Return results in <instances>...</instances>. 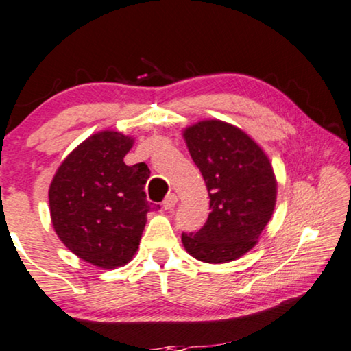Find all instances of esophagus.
I'll return each instance as SVG.
<instances>
[{
    "mask_svg": "<svg viewBox=\"0 0 351 351\" xmlns=\"http://www.w3.org/2000/svg\"><path fill=\"white\" fill-rule=\"evenodd\" d=\"M178 204V197L176 194H169L164 199V202H162V206H164L165 210H173L175 206Z\"/></svg>",
    "mask_w": 351,
    "mask_h": 351,
    "instance_id": "1",
    "label": "esophagus"
}]
</instances>
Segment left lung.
<instances>
[{"label":"left lung","mask_w":351,"mask_h":351,"mask_svg":"<svg viewBox=\"0 0 351 351\" xmlns=\"http://www.w3.org/2000/svg\"><path fill=\"white\" fill-rule=\"evenodd\" d=\"M184 140L205 180L211 213L200 230L182 232V245L204 263H229L253 248L272 218V165L245 132L226 122L202 121L186 128Z\"/></svg>","instance_id":"obj_1"}]
</instances>
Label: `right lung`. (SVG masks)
Here are the masks:
<instances>
[{
  "mask_svg": "<svg viewBox=\"0 0 351 351\" xmlns=\"http://www.w3.org/2000/svg\"><path fill=\"white\" fill-rule=\"evenodd\" d=\"M132 145L122 133H95L63 160L49 189L58 239L101 269L132 259L151 210L145 192L149 170L145 164H124Z\"/></svg>",
  "mask_w": 351,
  "mask_h": 351,
  "instance_id": "right-lung-1",
  "label": "right lung"
}]
</instances>
